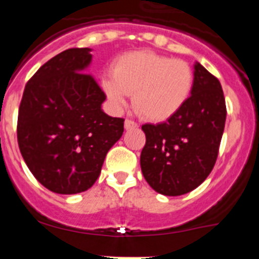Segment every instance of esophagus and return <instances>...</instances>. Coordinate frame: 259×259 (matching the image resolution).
Returning a JSON list of instances; mask_svg holds the SVG:
<instances>
[{
	"label": "esophagus",
	"mask_w": 259,
	"mask_h": 259,
	"mask_svg": "<svg viewBox=\"0 0 259 259\" xmlns=\"http://www.w3.org/2000/svg\"><path fill=\"white\" fill-rule=\"evenodd\" d=\"M137 127V123L131 120V119H125L124 120V128L125 130H132V128H136Z\"/></svg>",
	"instance_id": "34e87169"
}]
</instances>
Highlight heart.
Instances as JSON below:
<instances>
[{"label":"heart","mask_w":259,"mask_h":259,"mask_svg":"<svg viewBox=\"0 0 259 259\" xmlns=\"http://www.w3.org/2000/svg\"><path fill=\"white\" fill-rule=\"evenodd\" d=\"M194 74L183 59L150 50L125 53L114 63L113 76L102 89L115 107H123L134 93V107L150 122H166L185 106L193 91Z\"/></svg>","instance_id":"1"}]
</instances>
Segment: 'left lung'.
Listing matches in <instances>:
<instances>
[{"label": "left lung", "mask_w": 259, "mask_h": 259, "mask_svg": "<svg viewBox=\"0 0 259 259\" xmlns=\"http://www.w3.org/2000/svg\"><path fill=\"white\" fill-rule=\"evenodd\" d=\"M193 91L179 113L159 124H144L140 155L148 184L164 196H182L203 183L214 167L226 123L219 80L194 63Z\"/></svg>", "instance_id": "left-lung-1"}]
</instances>
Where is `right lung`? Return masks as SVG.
I'll use <instances>...</instances> for the list:
<instances>
[{
    "instance_id": "add662e5",
    "label": "right lung",
    "mask_w": 259,
    "mask_h": 259,
    "mask_svg": "<svg viewBox=\"0 0 259 259\" xmlns=\"http://www.w3.org/2000/svg\"><path fill=\"white\" fill-rule=\"evenodd\" d=\"M91 52L74 48L49 59L29 79L20 102V153L36 179L54 193L91 188L124 131V119L104 113L106 96L85 74Z\"/></svg>"
}]
</instances>
